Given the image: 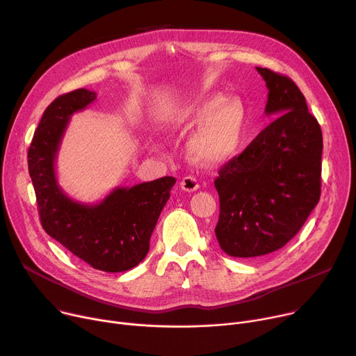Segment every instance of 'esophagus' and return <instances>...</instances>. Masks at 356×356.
<instances>
[{
    "label": "esophagus",
    "instance_id": "1",
    "mask_svg": "<svg viewBox=\"0 0 356 356\" xmlns=\"http://www.w3.org/2000/svg\"><path fill=\"white\" fill-rule=\"evenodd\" d=\"M180 188L186 192H195L199 189V183L195 177L192 176H186L180 180Z\"/></svg>",
    "mask_w": 356,
    "mask_h": 356
}]
</instances>
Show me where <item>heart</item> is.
<instances>
[{
    "mask_svg": "<svg viewBox=\"0 0 356 356\" xmlns=\"http://www.w3.org/2000/svg\"><path fill=\"white\" fill-rule=\"evenodd\" d=\"M195 133L189 140V153L204 165H218L238 149L245 129V108L236 98L212 93L181 111L173 127Z\"/></svg>",
    "mask_w": 356,
    "mask_h": 356,
    "instance_id": "b5f03b06",
    "label": "heart"
}]
</instances>
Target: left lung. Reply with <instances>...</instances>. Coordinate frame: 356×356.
Returning <instances> with one entry per match:
<instances>
[{
  "mask_svg": "<svg viewBox=\"0 0 356 356\" xmlns=\"http://www.w3.org/2000/svg\"><path fill=\"white\" fill-rule=\"evenodd\" d=\"M268 88L266 114L277 117L219 170L220 248L251 258L283 248L321 199L322 129L284 74L257 67Z\"/></svg>",
  "mask_w": 356,
  "mask_h": 356,
  "instance_id": "left-lung-1",
  "label": "left lung"
}]
</instances>
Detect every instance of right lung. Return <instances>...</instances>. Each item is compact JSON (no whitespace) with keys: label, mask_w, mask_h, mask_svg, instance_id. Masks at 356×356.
<instances>
[{"label":"right lung","mask_w":356,"mask_h":356,"mask_svg":"<svg viewBox=\"0 0 356 356\" xmlns=\"http://www.w3.org/2000/svg\"><path fill=\"white\" fill-rule=\"evenodd\" d=\"M95 99V92L82 88L46 108L29 148V173L43 229L95 270L121 273L145 258L176 179L165 176L133 188H115L97 204L70 199L56 177V156L70 117Z\"/></svg>","instance_id":"obj_1"}]
</instances>
